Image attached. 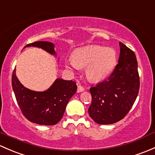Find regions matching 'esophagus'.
I'll return each mask as SVG.
<instances>
[{"label": "esophagus", "mask_w": 155, "mask_h": 155, "mask_svg": "<svg viewBox=\"0 0 155 155\" xmlns=\"http://www.w3.org/2000/svg\"><path fill=\"white\" fill-rule=\"evenodd\" d=\"M84 90V87H82V86L80 85V84H78V87H77L78 92H82Z\"/></svg>", "instance_id": "esophagus-1"}]
</instances>
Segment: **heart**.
<instances>
[{
  "mask_svg": "<svg viewBox=\"0 0 155 155\" xmlns=\"http://www.w3.org/2000/svg\"><path fill=\"white\" fill-rule=\"evenodd\" d=\"M117 53L114 49L91 45L78 48L73 52V59L65 61L70 71L86 67V75L93 82H99L107 77L117 64Z\"/></svg>",
  "mask_w": 155,
  "mask_h": 155,
  "instance_id": "heart-1",
  "label": "heart"
}]
</instances>
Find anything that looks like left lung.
Segmentation results:
<instances>
[{
  "instance_id": "obj_1",
  "label": "left lung",
  "mask_w": 155,
  "mask_h": 155,
  "mask_svg": "<svg viewBox=\"0 0 155 155\" xmlns=\"http://www.w3.org/2000/svg\"><path fill=\"white\" fill-rule=\"evenodd\" d=\"M118 64L105 80L91 87L90 117L98 124H113L126 116L140 89L137 61L134 51L120 42Z\"/></svg>"
}]
</instances>
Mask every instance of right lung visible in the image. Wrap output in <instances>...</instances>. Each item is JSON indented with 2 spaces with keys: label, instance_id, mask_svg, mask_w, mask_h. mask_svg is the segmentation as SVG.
I'll return each mask as SVG.
<instances>
[{
  "label": "right lung",
  "instance_id": "add662e5",
  "mask_svg": "<svg viewBox=\"0 0 155 155\" xmlns=\"http://www.w3.org/2000/svg\"><path fill=\"white\" fill-rule=\"evenodd\" d=\"M36 47L56 55L54 45L49 41H35L26 47ZM12 86L18 106L24 116L33 123L44 125H56L62 118L71 97L76 94L77 85L72 80L57 79L47 91H31L19 82L12 73Z\"/></svg>",
  "mask_w": 155,
  "mask_h": 155
}]
</instances>
